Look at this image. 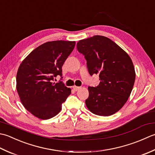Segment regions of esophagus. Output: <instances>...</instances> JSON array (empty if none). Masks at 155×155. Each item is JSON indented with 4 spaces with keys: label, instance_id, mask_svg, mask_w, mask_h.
Wrapping results in <instances>:
<instances>
[{
    "label": "esophagus",
    "instance_id": "34e87169",
    "mask_svg": "<svg viewBox=\"0 0 155 155\" xmlns=\"http://www.w3.org/2000/svg\"><path fill=\"white\" fill-rule=\"evenodd\" d=\"M81 88V87H78V86H73V89L75 90V91H78V90H79Z\"/></svg>",
    "mask_w": 155,
    "mask_h": 155
}]
</instances>
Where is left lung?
<instances>
[{"label":"left lung","mask_w":155,"mask_h":155,"mask_svg":"<svg viewBox=\"0 0 155 155\" xmlns=\"http://www.w3.org/2000/svg\"><path fill=\"white\" fill-rule=\"evenodd\" d=\"M78 51L87 61L91 75L99 74L96 87H88L87 108L96 115L108 116L120 110L133 88L136 74L127 53L109 38L95 35L79 41Z\"/></svg>","instance_id":"obj_1"}]
</instances>
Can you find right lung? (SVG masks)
Instances as JSON below:
<instances>
[{
    "instance_id": "add662e5",
    "label": "right lung",
    "mask_w": 155,
    "mask_h": 155,
    "mask_svg": "<svg viewBox=\"0 0 155 155\" xmlns=\"http://www.w3.org/2000/svg\"><path fill=\"white\" fill-rule=\"evenodd\" d=\"M75 45V41L62 40L46 42L31 51L18 68V94L25 108L38 118L54 117L70 95V88L52 81L62 76V66Z\"/></svg>"
}]
</instances>
